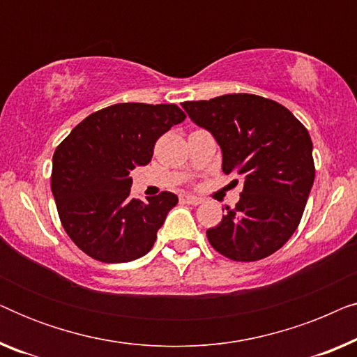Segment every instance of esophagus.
Returning a JSON list of instances; mask_svg holds the SVG:
<instances>
[{"mask_svg":"<svg viewBox=\"0 0 357 357\" xmlns=\"http://www.w3.org/2000/svg\"><path fill=\"white\" fill-rule=\"evenodd\" d=\"M182 199H183L185 203H188V204H199V203L203 202L202 198H198V197H193V195H183Z\"/></svg>","mask_w":357,"mask_h":357,"instance_id":"esophagus-1","label":"esophagus"}]
</instances>
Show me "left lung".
<instances>
[{
  "mask_svg": "<svg viewBox=\"0 0 357 357\" xmlns=\"http://www.w3.org/2000/svg\"><path fill=\"white\" fill-rule=\"evenodd\" d=\"M182 107L221 146L222 172L245 177L236 208L206 231L209 243L234 261L270 257L296 232L314 185L309 131L286 107L253 94Z\"/></svg>",
  "mask_w": 357,
  "mask_h": 357,
  "instance_id": "8db88e82",
  "label": "left lung"
}]
</instances>
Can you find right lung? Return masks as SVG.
I'll use <instances>...</instances> for the list:
<instances>
[{
	"instance_id": "1",
	"label": "right lung",
	"mask_w": 357,
	"mask_h": 357,
	"mask_svg": "<svg viewBox=\"0 0 357 357\" xmlns=\"http://www.w3.org/2000/svg\"><path fill=\"white\" fill-rule=\"evenodd\" d=\"M175 104H115L75 126L53 154L52 193L71 241L104 263H126L153 248L177 195L148 203L130 197V172L149 164L154 144L185 120Z\"/></svg>"
}]
</instances>
